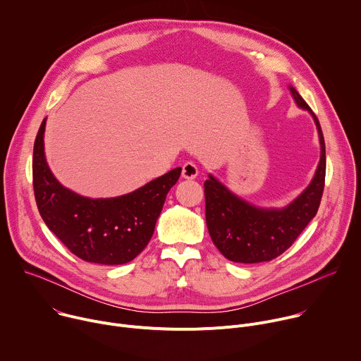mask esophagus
<instances>
[{"instance_id": "34e87169", "label": "esophagus", "mask_w": 361, "mask_h": 361, "mask_svg": "<svg viewBox=\"0 0 361 361\" xmlns=\"http://www.w3.org/2000/svg\"><path fill=\"white\" fill-rule=\"evenodd\" d=\"M183 178L185 180H194L198 176V169L194 163H185L183 166V171H181Z\"/></svg>"}]
</instances>
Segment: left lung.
<instances>
[{
    "label": "left lung",
    "instance_id": "8db88e82",
    "mask_svg": "<svg viewBox=\"0 0 361 361\" xmlns=\"http://www.w3.org/2000/svg\"><path fill=\"white\" fill-rule=\"evenodd\" d=\"M298 109L314 120L320 160L316 173L293 201L284 207H260L233 192L213 174L204 181L205 223L210 237L227 260L243 264L270 262L283 254L317 214L324 190L326 145L320 123L298 91L288 85Z\"/></svg>",
    "mask_w": 361,
    "mask_h": 361
}]
</instances>
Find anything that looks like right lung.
Returning a JSON list of instances; mask_svg holds the SVG:
<instances>
[{
	"mask_svg": "<svg viewBox=\"0 0 361 361\" xmlns=\"http://www.w3.org/2000/svg\"><path fill=\"white\" fill-rule=\"evenodd\" d=\"M45 123L47 118L38 130L32 157L34 194L44 223L84 262L120 266L134 260L151 240L181 167L124 195L84 197L64 187L48 167L44 151Z\"/></svg>",
	"mask_w": 361,
	"mask_h": 361,
	"instance_id": "1",
	"label": "right lung"
}]
</instances>
